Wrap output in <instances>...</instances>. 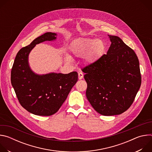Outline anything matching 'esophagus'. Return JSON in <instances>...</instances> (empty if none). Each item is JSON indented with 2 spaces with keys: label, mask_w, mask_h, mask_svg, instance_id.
I'll return each mask as SVG.
<instances>
[{
  "label": "esophagus",
  "mask_w": 152,
  "mask_h": 152,
  "mask_svg": "<svg viewBox=\"0 0 152 152\" xmlns=\"http://www.w3.org/2000/svg\"><path fill=\"white\" fill-rule=\"evenodd\" d=\"M83 77V74L82 73V72H79L78 73V77H79V79H82Z\"/></svg>",
  "instance_id": "obj_1"
}]
</instances>
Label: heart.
I'll return each instance as SVG.
<instances>
[{
	"label": "heart",
	"mask_w": 152,
	"mask_h": 152,
	"mask_svg": "<svg viewBox=\"0 0 152 152\" xmlns=\"http://www.w3.org/2000/svg\"><path fill=\"white\" fill-rule=\"evenodd\" d=\"M104 45L101 39H94L86 38L81 39L73 45L72 50L77 57L86 55V59L91 62L97 59L104 50ZM69 61L71 60L69 56H67Z\"/></svg>",
	"instance_id": "b5f03b06"
}]
</instances>
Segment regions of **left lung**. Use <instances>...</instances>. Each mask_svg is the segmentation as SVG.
Masks as SVG:
<instances>
[{"label": "left lung", "instance_id": "obj_1", "mask_svg": "<svg viewBox=\"0 0 152 152\" xmlns=\"http://www.w3.org/2000/svg\"><path fill=\"white\" fill-rule=\"evenodd\" d=\"M107 54L82 69L87 83L86 96L103 115H115L127 110L140 88V64L135 52L117 36Z\"/></svg>", "mask_w": 152, "mask_h": 152}]
</instances>
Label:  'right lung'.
Instances as JSON below:
<instances>
[{
	"label": "right lung",
	"mask_w": 152,
	"mask_h": 152,
	"mask_svg": "<svg viewBox=\"0 0 152 152\" xmlns=\"http://www.w3.org/2000/svg\"><path fill=\"white\" fill-rule=\"evenodd\" d=\"M56 38V34L52 32L37 37L18 51L12 67L11 80L17 99L26 110L35 115L49 116L55 114L77 81L76 72L39 75L31 69L28 56L32 49L40 42Z\"/></svg>",
	"instance_id": "obj_1"
}]
</instances>
